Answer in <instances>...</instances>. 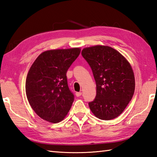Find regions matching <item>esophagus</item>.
Returning a JSON list of instances; mask_svg holds the SVG:
<instances>
[{"instance_id":"34e87169","label":"esophagus","mask_w":157,"mask_h":157,"mask_svg":"<svg viewBox=\"0 0 157 157\" xmlns=\"http://www.w3.org/2000/svg\"><path fill=\"white\" fill-rule=\"evenodd\" d=\"M82 95V92H75V96L77 97H79V96H80Z\"/></svg>"}]
</instances>
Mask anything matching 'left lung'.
<instances>
[{
    "label": "left lung",
    "mask_w": 157,
    "mask_h": 157,
    "mask_svg": "<svg viewBox=\"0 0 157 157\" xmlns=\"http://www.w3.org/2000/svg\"><path fill=\"white\" fill-rule=\"evenodd\" d=\"M90 66L96 84L94 100L88 103L96 117L111 120L124 111L135 90V78L124 56L108 46H94L82 50Z\"/></svg>",
    "instance_id": "obj_1"
}]
</instances>
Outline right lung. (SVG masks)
I'll list each match as a JSON object with an SVG mask.
<instances>
[{
  "instance_id": "1",
  "label": "right lung",
  "mask_w": 157,
  "mask_h": 157,
  "mask_svg": "<svg viewBox=\"0 0 157 157\" xmlns=\"http://www.w3.org/2000/svg\"><path fill=\"white\" fill-rule=\"evenodd\" d=\"M81 49H55L43 52L29 69L25 92L31 107L40 117L59 123L65 117L74 101L66 73Z\"/></svg>"
}]
</instances>
